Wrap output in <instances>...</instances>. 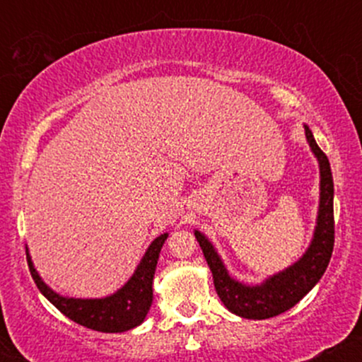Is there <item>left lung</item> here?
Masks as SVG:
<instances>
[{"instance_id": "obj_1", "label": "left lung", "mask_w": 362, "mask_h": 362, "mask_svg": "<svg viewBox=\"0 0 362 362\" xmlns=\"http://www.w3.org/2000/svg\"><path fill=\"white\" fill-rule=\"evenodd\" d=\"M305 136L320 168V201L313 238L306 252L284 271L269 276L259 284H247L230 276L214 245L204 233L194 231L201 245L219 300L231 313L248 320L277 317L301 301L322 279L334 250V178L325 153L318 148L313 132L305 126Z\"/></svg>"}]
</instances>
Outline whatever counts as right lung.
Masks as SVG:
<instances>
[{
  "instance_id": "add662e5",
  "label": "right lung",
  "mask_w": 362,
  "mask_h": 362,
  "mask_svg": "<svg viewBox=\"0 0 362 362\" xmlns=\"http://www.w3.org/2000/svg\"><path fill=\"white\" fill-rule=\"evenodd\" d=\"M168 233L156 236L129 281L115 293L103 298H69L49 288L34 267L27 248V262L37 288L49 301L73 322L105 334H120L136 328L146 318L153 303V277H155L158 257Z\"/></svg>"
}]
</instances>
